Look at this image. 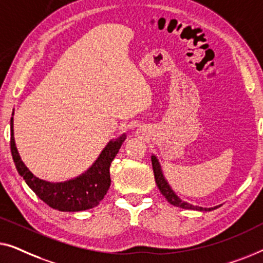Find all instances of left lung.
Instances as JSON below:
<instances>
[{
    "label": "left lung",
    "instance_id": "1",
    "mask_svg": "<svg viewBox=\"0 0 263 263\" xmlns=\"http://www.w3.org/2000/svg\"><path fill=\"white\" fill-rule=\"evenodd\" d=\"M151 163H153V169H154V175H155V181H156V184L158 187V190L161 191V193L163 197L167 199L169 204H172L174 206L181 207V209H186V210H197V211H211L217 209L218 206L212 207V209H204V207H198L194 205L188 204L186 201H182L181 199L177 197V195L174 193V191L170 188V186L167 182V180L164 179L163 173H162L161 165L158 163V160L156 156H151Z\"/></svg>",
    "mask_w": 263,
    "mask_h": 263
}]
</instances>
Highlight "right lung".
Returning <instances> with one entry per match:
<instances>
[{
  "label": "right lung",
  "instance_id": "obj_1",
  "mask_svg": "<svg viewBox=\"0 0 263 263\" xmlns=\"http://www.w3.org/2000/svg\"><path fill=\"white\" fill-rule=\"evenodd\" d=\"M124 140V136L116 140H110L95 163L76 179L64 182H47L33 175L21 161L14 140L13 117L10 119V151L17 173L24 177L25 182L39 199L52 209L63 212L89 210L100 204L110 186V163Z\"/></svg>",
  "mask_w": 263,
  "mask_h": 263
}]
</instances>
